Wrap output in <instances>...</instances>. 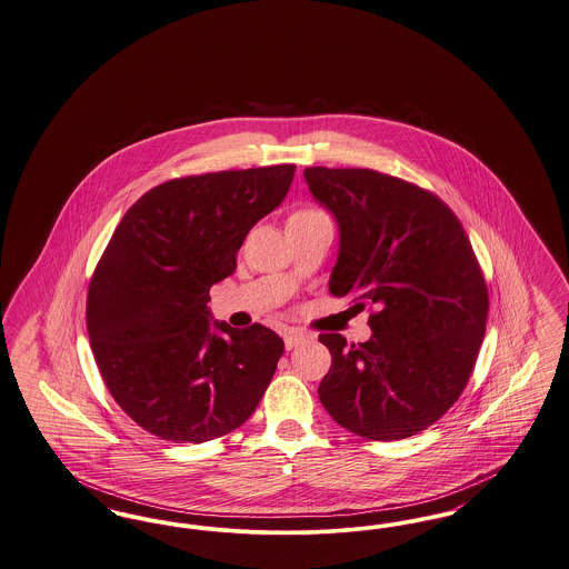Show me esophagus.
Returning a JSON list of instances; mask_svg holds the SVG:
<instances>
[{
  "mask_svg": "<svg viewBox=\"0 0 569 569\" xmlns=\"http://www.w3.org/2000/svg\"><path fill=\"white\" fill-rule=\"evenodd\" d=\"M282 338H284V348H287V350H293V348L299 347V345H303L306 340H310L308 333H301V331H297V329H287Z\"/></svg>",
  "mask_w": 569,
  "mask_h": 569,
  "instance_id": "1",
  "label": "esophagus"
}]
</instances>
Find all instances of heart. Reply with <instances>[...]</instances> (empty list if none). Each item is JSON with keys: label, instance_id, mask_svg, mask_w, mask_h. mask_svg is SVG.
<instances>
[{"label": "heart", "instance_id": "obj_1", "mask_svg": "<svg viewBox=\"0 0 569 569\" xmlns=\"http://www.w3.org/2000/svg\"><path fill=\"white\" fill-rule=\"evenodd\" d=\"M308 214H317L315 210H303V212H297L293 217H308Z\"/></svg>", "mask_w": 569, "mask_h": 569}]
</instances>
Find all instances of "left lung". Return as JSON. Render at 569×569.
<instances>
[{"label":"left lung","instance_id":"left-lung-1","mask_svg":"<svg viewBox=\"0 0 569 569\" xmlns=\"http://www.w3.org/2000/svg\"><path fill=\"white\" fill-rule=\"evenodd\" d=\"M303 178L338 224L331 296L376 306L368 342L319 336L331 352L321 403L361 438H410L461 396L485 338L489 296L470 240L448 206L406 180L361 168Z\"/></svg>","mask_w":569,"mask_h":569}]
</instances>
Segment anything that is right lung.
I'll return each mask as SVG.
<instances>
[{
  "label": "right lung",
  "instance_id": "obj_1",
  "mask_svg": "<svg viewBox=\"0 0 569 569\" xmlns=\"http://www.w3.org/2000/svg\"><path fill=\"white\" fill-rule=\"evenodd\" d=\"M293 176L296 166H270L163 182L127 210L101 254L87 299L93 357L117 403L152 436L221 438L266 393L282 338L259 322L214 321L208 301Z\"/></svg>",
  "mask_w": 569,
  "mask_h": 569
}]
</instances>
